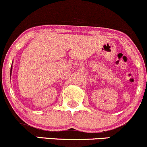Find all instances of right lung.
I'll return each instance as SVG.
<instances>
[{
  "instance_id": "add662e5",
  "label": "right lung",
  "mask_w": 147,
  "mask_h": 147,
  "mask_svg": "<svg viewBox=\"0 0 147 147\" xmlns=\"http://www.w3.org/2000/svg\"><path fill=\"white\" fill-rule=\"evenodd\" d=\"M11 70H12V66H11Z\"/></svg>"
}]
</instances>
